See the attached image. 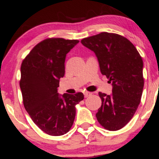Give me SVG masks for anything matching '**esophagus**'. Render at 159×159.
Returning a JSON list of instances; mask_svg holds the SVG:
<instances>
[{"mask_svg":"<svg viewBox=\"0 0 159 159\" xmlns=\"http://www.w3.org/2000/svg\"><path fill=\"white\" fill-rule=\"evenodd\" d=\"M84 97L88 98V97H89V96H91V94H92V93L89 92V91H84Z\"/></svg>","mask_w":159,"mask_h":159,"instance_id":"esophagus-1","label":"esophagus"}]
</instances>
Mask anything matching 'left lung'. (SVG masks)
<instances>
[{
  "label": "left lung",
  "mask_w": 159,
  "mask_h": 159,
  "mask_svg": "<svg viewBox=\"0 0 159 159\" xmlns=\"http://www.w3.org/2000/svg\"><path fill=\"white\" fill-rule=\"evenodd\" d=\"M81 42L94 51L101 72L112 83V94L98 93L102 106L96 114L98 121L108 131L122 129L134 116L142 98V57L129 40L117 34L102 32Z\"/></svg>",
  "instance_id": "1"
}]
</instances>
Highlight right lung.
Segmentation results:
<instances>
[{
  "label": "right lung",
  "instance_id": "1",
  "mask_svg": "<svg viewBox=\"0 0 159 159\" xmlns=\"http://www.w3.org/2000/svg\"><path fill=\"white\" fill-rule=\"evenodd\" d=\"M79 41L47 38L38 43L23 60L20 88L23 103L34 124L49 135L66 134L75 118V105L84 94L57 93L65 75L66 54Z\"/></svg>",
  "mask_w": 159,
  "mask_h": 159
}]
</instances>
